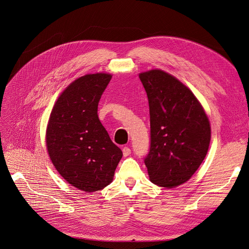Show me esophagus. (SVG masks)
<instances>
[{
  "mask_svg": "<svg viewBox=\"0 0 249 249\" xmlns=\"http://www.w3.org/2000/svg\"><path fill=\"white\" fill-rule=\"evenodd\" d=\"M122 151H123V156H124V157H128L129 155L131 154V149L129 148L128 146H125V147H123Z\"/></svg>",
  "mask_w": 249,
  "mask_h": 249,
  "instance_id": "obj_1",
  "label": "esophagus"
}]
</instances>
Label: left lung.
I'll use <instances>...</instances> for the list:
<instances>
[{"label":"left lung","mask_w":249,"mask_h":249,"mask_svg":"<svg viewBox=\"0 0 249 249\" xmlns=\"http://www.w3.org/2000/svg\"><path fill=\"white\" fill-rule=\"evenodd\" d=\"M139 78L149 105L150 146L144 158L149 180L176 187L190 179L208 154L209 118L196 95L171 74L156 69Z\"/></svg>","instance_id":"1"}]
</instances>
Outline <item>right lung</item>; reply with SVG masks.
Here are the masks:
<instances>
[{
    "label": "right lung",
    "mask_w": 249,
    "mask_h": 249,
    "mask_svg": "<svg viewBox=\"0 0 249 249\" xmlns=\"http://www.w3.org/2000/svg\"><path fill=\"white\" fill-rule=\"evenodd\" d=\"M111 78V74L96 73L73 81L53 106L47 128L52 163L69 184L86 192L109 185L123 156L98 116Z\"/></svg>",
    "instance_id": "1"
}]
</instances>
